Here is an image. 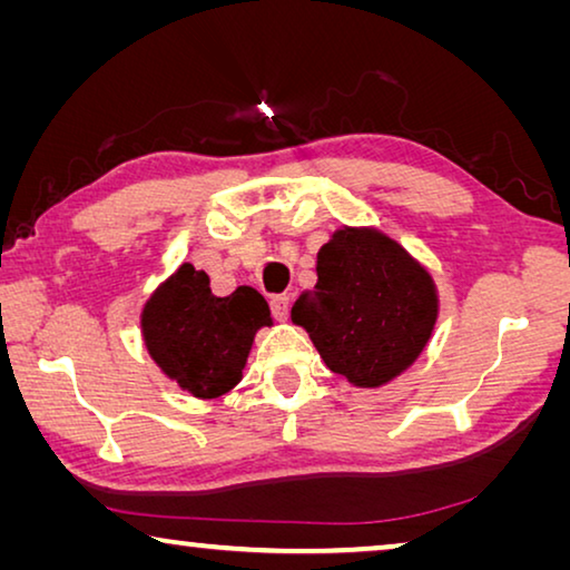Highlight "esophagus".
I'll return each instance as SVG.
<instances>
[{
    "mask_svg": "<svg viewBox=\"0 0 570 570\" xmlns=\"http://www.w3.org/2000/svg\"><path fill=\"white\" fill-rule=\"evenodd\" d=\"M288 308H292V298H288L286 294H274L272 296V312H274L276 320L284 322L288 316Z\"/></svg>",
    "mask_w": 570,
    "mask_h": 570,
    "instance_id": "34e87169",
    "label": "esophagus"
}]
</instances>
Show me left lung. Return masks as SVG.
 Here are the masks:
<instances>
[{"instance_id":"left-lung-1","label":"left lung","mask_w":570,"mask_h":570,"mask_svg":"<svg viewBox=\"0 0 570 570\" xmlns=\"http://www.w3.org/2000/svg\"><path fill=\"white\" fill-rule=\"evenodd\" d=\"M316 274L292 316L332 372L356 387H380L417 360L438 320V296L400 244L344 228L322 246Z\"/></svg>"}]
</instances>
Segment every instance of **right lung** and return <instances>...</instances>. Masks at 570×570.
Wrapping results in <instances>:
<instances>
[{
    "instance_id": "right-lung-1",
    "label": "right lung",
    "mask_w": 570,
    "mask_h": 570,
    "mask_svg": "<svg viewBox=\"0 0 570 570\" xmlns=\"http://www.w3.org/2000/svg\"><path fill=\"white\" fill-rule=\"evenodd\" d=\"M272 324L266 298L250 286L214 296L208 274L183 264L142 312L148 352L196 397H218L240 380L258 326Z\"/></svg>"
}]
</instances>
